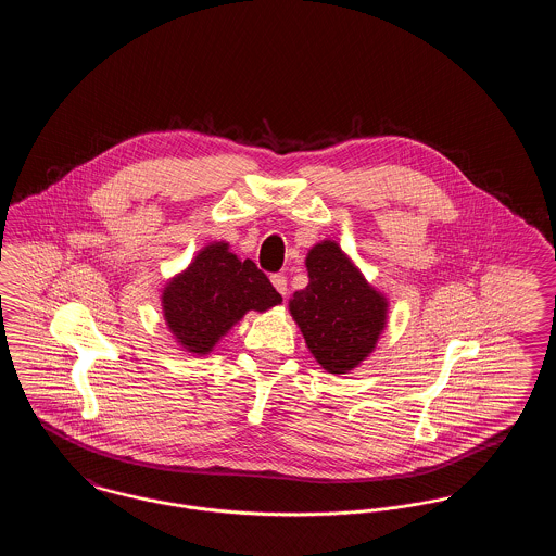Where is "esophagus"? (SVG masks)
Masks as SVG:
<instances>
[{
  "label": "esophagus",
  "instance_id": "obj_1",
  "mask_svg": "<svg viewBox=\"0 0 556 556\" xmlns=\"http://www.w3.org/2000/svg\"><path fill=\"white\" fill-rule=\"evenodd\" d=\"M270 281H273L275 290L279 291L281 295H288V277L286 275L275 273V275H270Z\"/></svg>",
  "mask_w": 556,
  "mask_h": 556
}]
</instances>
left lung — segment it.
<instances>
[{
	"instance_id": "8db88e82",
	"label": "left lung",
	"mask_w": 556,
	"mask_h": 556,
	"mask_svg": "<svg viewBox=\"0 0 556 556\" xmlns=\"http://www.w3.org/2000/svg\"><path fill=\"white\" fill-rule=\"evenodd\" d=\"M306 268L311 281L293 293L291 317L318 365L342 375L372 352L386 327L388 302L336 241L317 243L306 256Z\"/></svg>"
}]
</instances>
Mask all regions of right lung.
Here are the masks:
<instances>
[{"label":"right lung","mask_w":556,"mask_h":556,"mask_svg":"<svg viewBox=\"0 0 556 556\" xmlns=\"http://www.w3.org/2000/svg\"><path fill=\"white\" fill-rule=\"evenodd\" d=\"M279 302L265 273L223 241L206 245L162 293L168 329L195 354H208L248 311L263 313Z\"/></svg>","instance_id":"right-lung-1"}]
</instances>
